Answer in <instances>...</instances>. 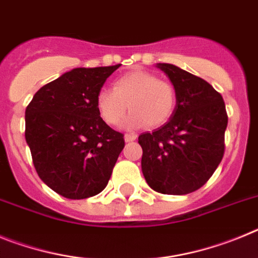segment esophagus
Wrapping results in <instances>:
<instances>
[{
    "instance_id": "esophagus-1",
    "label": "esophagus",
    "mask_w": 258,
    "mask_h": 258,
    "mask_svg": "<svg viewBox=\"0 0 258 258\" xmlns=\"http://www.w3.org/2000/svg\"><path fill=\"white\" fill-rule=\"evenodd\" d=\"M125 142H133V141L137 140V134L136 133H126L124 136Z\"/></svg>"
}]
</instances>
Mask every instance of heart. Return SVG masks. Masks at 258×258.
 Returning a JSON list of instances; mask_svg holds the SVG:
<instances>
[{"label":"heart","mask_w":258,"mask_h":258,"mask_svg":"<svg viewBox=\"0 0 258 258\" xmlns=\"http://www.w3.org/2000/svg\"><path fill=\"white\" fill-rule=\"evenodd\" d=\"M175 102L172 84L147 71H133L118 77L113 90L103 89L97 95L98 112L109 125L118 124L129 106L132 111L122 121L127 129L165 124L174 112Z\"/></svg>","instance_id":"1"}]
</instances>
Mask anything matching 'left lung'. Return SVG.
<instances>
[{"mask_svg":"<svg viewBox=\"0 0 258 258\" xmlns=\"http://www.w3.org/2000/svg\"><path fill=\"white\" fill-rule=\"evenodd\" d=\"M175 89L173 115L152 133H142V173L152 190L184 195L200 188L225 151L227 113L222 95L206 80L169 63H157Z\"/></svg>","mask_w":258,"mask_h":258,"instance_id":"8db88e82","label":"left lung"}]
</instances>
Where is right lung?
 <instances>
[{"label": "right lung", "instance_id": "obj_1", "mask_svg": "<svg viewBox=\"0 0 258 258\" xmlns=\"http://www.w3.org/2000/svg\"><path fill=\"white\" fill-rule=\"evenodd\" d=\"M120 66L74 68L42 86L26 109V141L36 172L67 199L101 192L124 149V136L97 108L98 93Z\"/></svg>", "mask_w": 258, "mask_h": 258}]
</instances>
